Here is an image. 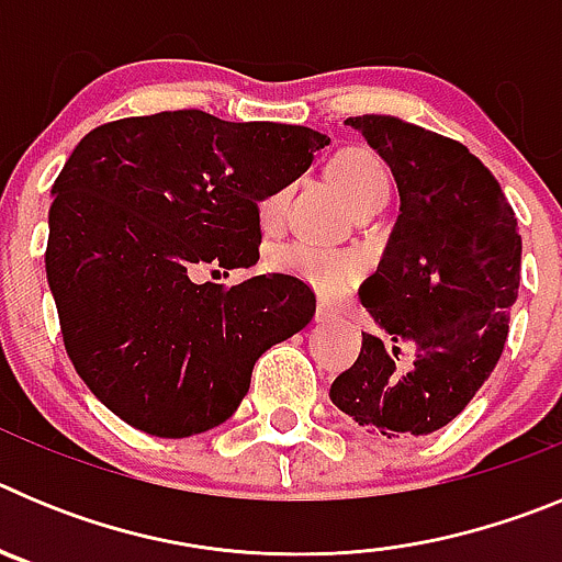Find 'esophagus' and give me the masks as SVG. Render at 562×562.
<instances>
[{
  "label": "esophagus",
  "mask_w": 562,
  "mask_h": 562,
  "mask_svg": "<svg viewBox=\"0 0 562 562\" xmlns=\"http://www.w3.org/2000/svg\"><path fill=\"white\" fill-rule=\"evenodd\" d=\"M337 317L340 315H337V310L329 304V301H321V304H317V310H315L317 324H335Z\"/></svg>",
  "instance_id": "34e87169"
}]
</instances>
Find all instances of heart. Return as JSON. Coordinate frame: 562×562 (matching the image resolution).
Listing matches in <instances>:
<instances>
[{"label": "heart", "instance_id": "1", "mask_svg": "<svg viewBox=\"0 0 562 562\" xmlns=\"http://www.w3.org/2000/svg\"><path fill=\"white\" fill-rule=\"evenodd\" d=\"M329 180L351 211L389 200V171L380 162V157H374L366 148L337 151L329 162ZM284 191H272L270 196L261 200V205H258L261 225H276L281 207H284ZM270 267L278 272L304 278L306 284L329 297L349 292L357 284V278L362 276V261L351 252L321 250V247L297 245V241L276 247L270 252Z\"/></svg>", "mask_w": 562, "mask_h": 562}]
</instances>
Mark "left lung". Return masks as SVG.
Listing matches in <instances>:
<instances>
[{"instance_id":"left-lung-1","label":"left lung","mask_w":562,"mask_h":562,"mask_svg":"<svg viewBox=\"0 0 562 562\" xmlns=\"http://www.w3.org/2000/svg\"><path fill=\"white\" fill-rule=\"evenodd\" d=\"M346 126L389 162L400 216L360 286L376 329L362 331L360 357L329 396L369 434L428 436L467 408L504 351L520 284L518 220L461 143L391 114Z\"/></svg>"}]
</instances>
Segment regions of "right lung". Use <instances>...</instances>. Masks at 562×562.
Instances as JSON below:
<instances>
[{
  "label": "right lung",
  "instance_id": "add662e5",
  "mask_svg": "<svg viewBox=\"0 0 562 562\" xmlns=\"http://www.w3.org/2000/svg\"><path fill=\"white\" fill-rule=\"evenodd\" d=\"M326 143L306 126L180 109L103 123L72 148L44 265L64 349L114 416L162 439L205 434L245 400L258 357L310 324L301 278L193 276L256 265L258 202Z\"/></svg>",
  "mask_w": 562,
  "mask_h": 562
}]
</instances>
